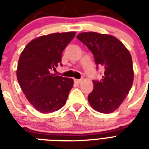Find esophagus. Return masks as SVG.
Instances as JSON below:
<instances>
[{
    "mask_svg": "<svg viewBox=\"0 0 149 149\" xmlns=\"http://www.w3.org/2000/svg\"><path fill=\"white\" fill-rule=\"evenodd\" d=\"M74 82L76 83L77 84H79L80 83L82 82V79H74Z\"/></svg>",
    "mask_w": 149,
    "mask_h": 149,
    "instance_id": "1",
    "label": "esophagus"
}]
</instances>
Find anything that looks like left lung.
<instances>
[{"label": "left lung", "instance_id": "1", "mask_svg": "<svg viewBox=\"0 0 149 149\" xmlns=\"http://www.w3.org/2000/svg\"><path fill=\"white\" fill-rule=\"evenodd\" d=\"M92 52L95 63L104 69L100 81L93 80L88 96L92 108L103 113L115 111L123 103L134 80L129 51L114 36L97 32H82L77 36Z\"/></svg>", "mask_w": 149, "mask_h": 149}]
</instances>
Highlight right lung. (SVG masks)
I'll use <instances>...</instances> for the list:
<instances>
[{"mask_svg": "<svg viewBox=\"0 0 149 149\" xmlns=\"http://www.w3.org/2000/svg\"><path fill=\"white\" fill-rule=\"evenodd\" d=\"M76 32L52 33L31 40L21 53L17 79L25 97L34 108L52 113L65 105L73 79L56 76L62 53Z\"/></svg>", "mask_w": 149, "mask_h": 149, "instance_id": "1", "label": "right lung"}]
</instances>
